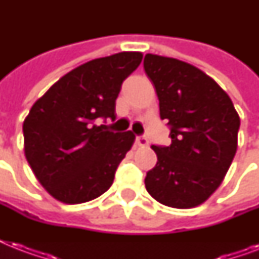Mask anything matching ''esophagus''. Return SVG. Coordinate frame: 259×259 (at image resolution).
<instances>
[{
    "label": "esophagus",
    "instance_id": "obj_1",
    "mask_svg": "<svg viewBox=\"0 0 259 259\" xmlns=\"http://www.w3.org/2000/svg\"><path fill=\"white\" fill-rule=\"evenodd\" d=\"M136 142H137L138 146H148V144H149V141H148V138L145 136H138L136 138Z\"/></svg>",
    "mask_w": 259,
    "mask_h": 259
}]
</instances>
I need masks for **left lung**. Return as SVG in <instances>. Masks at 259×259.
<instances>
[{
	"mask_svg": "<svg viewBox=\"0 0 259 259\" xmlns=\"http://www.w3.org/2000/svg\"><path fill=\"white\" fill-rule=\"evenodd\" d=\"M144 70L172 138L169 146H152L157 164L146 173V191L164 205L193 208L225 179L237 153L241 119L225 90L192 64L148 54Z\"/></svg>",
	"mask_w": 259,
	"mask_h": 259,
	"instance_id": "obj_1",
	"label": "left lung"
}]
</instances>
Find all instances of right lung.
<instances>
[{
  "label": "right lung",
  "instance_id": "obj_1",
  "mask_svg": "<svg viewBox=\"0 0 259 259\" xmlns=\"http://www.w3.org/2000/svg\"><path fill=\"white\" fill-rule=\"evenodd\" d=\"M141 60V52L94 59L62 76L32 106L22 125L24 152L38 183L56 200L80 204L111 187L136 136L98 123L115 119L122 82Z\"/></svg>",
  "mask_w": 259,
  "mask_h": 259
}]
</instances>
